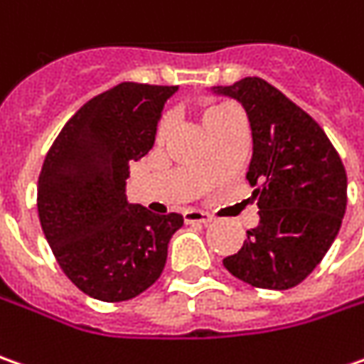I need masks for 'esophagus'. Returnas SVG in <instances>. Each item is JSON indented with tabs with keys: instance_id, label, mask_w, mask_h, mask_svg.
Listing matches in <instances>:
<instances>
[{
	"instance_id": "obj_1",
	"label": "esophagus",
	"mask_w": 364,
	"mask_h": 364,
	"mask_svg": "<svg viewBox=\"0 0 364 364\" xmlns=\"http://www.w3.org/2000/svg\"><path fill=\"white\" fill-rule=\"evenodd\" d=\"M183 220H185V223H203V225H207V223L213 221V218L209 213H205V211H195L193 209V211H185Z\"/></svg>"
}]
</instances>
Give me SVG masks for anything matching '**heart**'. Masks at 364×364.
<instances>
[{
  "instance_id": "obj_1",
  "label": "heart",
  "mask_w": 364,
  "mask_h": 364,
  "mask_svg": "<svg viewBox=\"0 0 364 364\" xmlns=\"http://www.w3.org/2000/svg\"><path fill=\"white\" fill-rule=\"evenodd\" d=\"M240 117V112H237V108L232 107V105H228V102H218V105H211V107H207L203 110V114H201V120H203V127L209 129V127H213V124H220L223 120H230V119H237ZM169 119L167 117H163V119L159 120V127H157V139H163L167 131H169Z\"/></svg>"
}]
</instances>
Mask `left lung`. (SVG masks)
<instances>
[{"instance_id": "8db88e82", "label": "left lung", "mask_w": 364, "mask_h": 364, "mask_svg": "<svg viewBox=\"0 0 364 364\" xmlns=\"http://www.w3.org/2000/svg\"><path fill=\"white\" fill-rule=\"evenodd\" d=\"M244 107L252 129L247 181L259 223L223 266L266 290L300 284L338 235L346 209V171L318 122L262 78L213 86Z\"/></svg>"}]
</instances>
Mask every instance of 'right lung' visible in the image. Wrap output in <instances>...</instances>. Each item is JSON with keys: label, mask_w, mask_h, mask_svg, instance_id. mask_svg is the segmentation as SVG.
Instances as JSON below:
<instances>
[{"label": "right lung", "mask_w": 364, "mask_h": 364, "mask_svg": "<svg viewBox=\"0 0 364 364\" xmlns=\"http://www.w3.org/2000/svg\"><path fill=\"white\" fill-rule=\"evenodd\" d=\"M177 86L122 82L64 124L38 181V215L62 272L78 290L122 302L157 282L183 215L127 199L131 161L144 157Z\"/></svg>", "instance_id": "right-lung-1"}]
</instances>
